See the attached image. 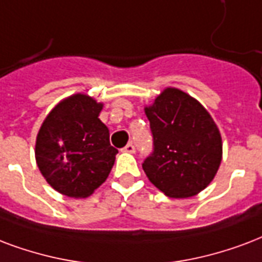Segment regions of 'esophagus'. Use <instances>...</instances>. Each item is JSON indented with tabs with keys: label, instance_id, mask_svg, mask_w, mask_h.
I'll list each match as a JSON object with an SVG mask.
<instances>
[{
	"label": "esophagus",
	"instance_id": "esophagus-1",
	"mask_svg": "<svg viewBox=\"0 0 262 262\" xmlns=\"http://www.w3.org/2000/svg\"><path fill=\"white\" fill-rule=\"evenodd\" d=\"M123 152H129V154H135L136 148H135V145L132 144V143H127L126 145H125V148L122 149Z\"/></svg>",
	"mask_w": 262,
	"mask_h": 262
}]
</instances>
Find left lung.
Masks as SVG:
<instances>
[{"instance_id": "obj_1", "label": "left lung", "mask_w": 262, "mask_h": 262, "mask_svg": "<svg viewBox=\"0 0 262 262\" xmlns=\"http://www.w3.org/2000/svg\"><path fill=\"white\" fill-rule=\"evenodd\" d=\"M154 151L143 162L148 180L169 198H189L210 184L223 158L217 125L198 100L166 88L145 107Z\"/></svg>"}]
</instances>
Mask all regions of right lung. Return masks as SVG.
Masks as SVG:
<instances>
[{"mask_svg": "<svg viewBox=\"0 0 262 262\" xmlns=\"http://www.w3.org/2000/svg\"><path fill=\"white\" fill-rule=\"evenodd\" d=\"M103 108L93 97L77 93L48 114L35 141V161L48 184L70 198H86L104 183L118 149L108 127L99 119Z\"/></svg>", "mask_w": 262, "mask_h": 262, "instance_id": "add662e5", "label": "right lung"}]
</instances>
